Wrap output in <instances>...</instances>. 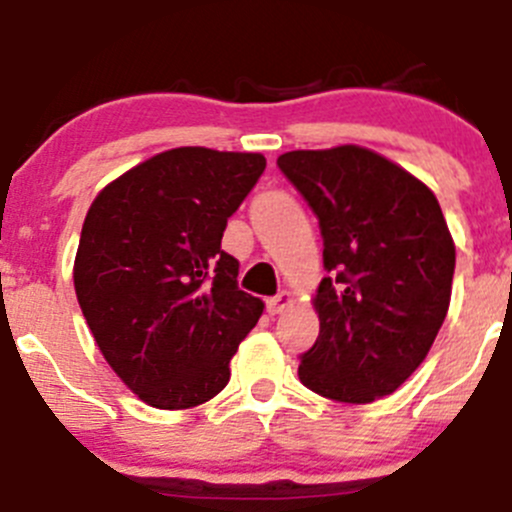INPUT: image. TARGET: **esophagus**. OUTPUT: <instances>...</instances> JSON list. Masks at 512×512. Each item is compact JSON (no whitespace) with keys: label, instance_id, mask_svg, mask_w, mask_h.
Listing matches in <instances>:
<instances>
[{"label":"esophagus","instance_id":"obj_1","mask_svg":"<svg viewBox=\"0 0 512 512\" xmlns=\"http://www.w3.org/2000/svg\"><path fill=\"white\" fill-rule=\"evenodd\" d=\"M291 304H294V296H291V291H281V294H276L274 299L266 301V309H269V314H281V311L289 309Z\"/></svg>","mask_w":512,"mask_h":512}]
</instances>
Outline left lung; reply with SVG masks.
Masks as SVG:
<instances>
[{
	"label": "left lung",
	"instance_id": "obj_1",
	"mask_svg": "<svg viewBox=\"0 0 512 512\" xmlns=\"http://www.w3.org/2000/svg\"><path fill=\"white\" fill-rule=\"evenodd\" d=\"M276 163L319 218L329 271L311 299L319 337L299 379L367 405L425 362L450 309L455 241L435 193L374 150H291Z\"/></svg>",
	"mask_w": 512,
	"mask_h": 512
}]
</instances>
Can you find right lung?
<instances>
[{
    "label": "right lung",
    "instance_id": "right-lung-1",
    "mask_svg": "<svg viewBox=\"0 0 512 512\" xmlns=\"http://www.w3.org/2000/svg\"><path fill=\"white\" fill-rule=\"evenodd\" d=\"M266 168L261 153L173 148L107 183L87 211L75 294L105 362L145 405L216 397L264 301L238 289L221 248Z\"/></svg>",
    "mask_w": 512,
    "mask_h": 512
}]
</instances>
